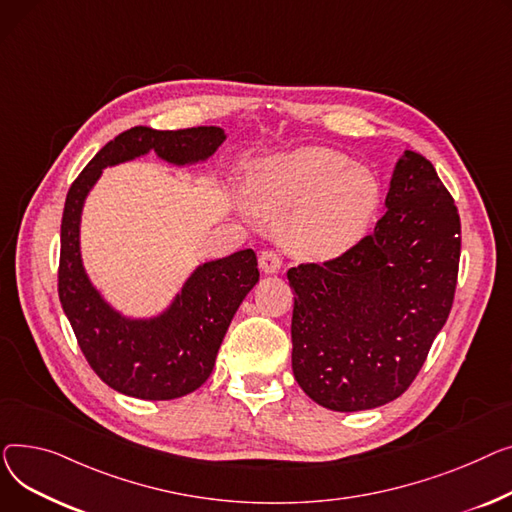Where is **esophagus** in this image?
<instances>
[{
	"instance_id": "obj_1",
	"label": "esophagus",
	"mask_w": 512,
	"mask_h": 512,
	"mask_svg": "<svg viewBox=\"0 0 512 512\" xmlns=\"http://www.w3.org/2000/svg\"><path fill=\"white\" fill-rule=\"evenodd\" d=\"M283 266V260H281V254L275 252V250H264L260 254V268L264 270V273L273 275V273H279Z\"/></svg>"
}]
</instances>
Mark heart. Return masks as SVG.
I'll list each match as a JSON object with an SVG mask.
<instances>
[{"mask_svg": "<svg viewBox=\"0 0 512 512\" xmlns=\"http://www.w3.org/2000/svg\"><path fill=\"white\" fill-rule=\"evenodd\" d=\"M248 194L260 210H295L287 223L289 244L302 254L328 258L366 233L380 184L368 167L349 163L337 150L306 146L256 163Z\"/></svg>", "mask_w": 512, "mask_h": 512, "instance_id": "obj_1", "label": "heart"}]
</instances>
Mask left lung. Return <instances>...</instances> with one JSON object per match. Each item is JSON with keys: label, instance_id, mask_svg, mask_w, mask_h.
Instances as JSON below:
<instances>
[{"label": "left lung", "instance_id": "left-lung-1", "mask_svg": "<svg viewBox=\"0 0 512 512\" xmlns=\"http://www.w3.org/2000/svg\"><path fill=\"white\" fill-rule=\"evenodd\" d=\"M384 206L374 233L339 258L287 270L293 376L333 411L401 397L453 308L461 219L434 165L405 150Z\"/></svg>", "mask_w": 512, "mask_h": 512}]
</instances>
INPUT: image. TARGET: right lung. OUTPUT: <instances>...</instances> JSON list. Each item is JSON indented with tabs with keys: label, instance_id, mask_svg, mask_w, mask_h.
I'll use <instances>...</instances> for the list:
<instances>
[{
	"label": "right lung",
	"instance_id": "right-lung-1",
	"mask_svg": "<svg viewBox=\"0 0 512 512\" xmlns=\"http://www.w3.org/2000/svg\"><path fill=\"white\" fill-rule=\"evenodd\" d=\"M217 126L153 130L136 126L107 142L66 196L59 252V302L95 374L113 390L146 401H169L194 393L215 368L227 328L258 283L254 250L200 264L155 318H128L113 310L90 283L80 254L82 206L105 167L132 161L148 150L173 165L206 161L223 144Z\"/></svg>",
	"mask_w": 512,
	"mask_h": 512
}]
</instances>
